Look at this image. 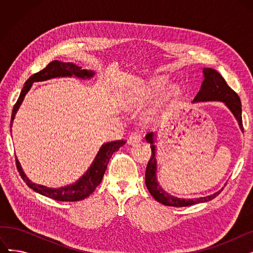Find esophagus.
<instances>
[{
  "mask_svg": "<svg viewBox=\"0 0 253 253\" xmlns=\"http://www.w3.org/2000/svg\"><path fill=\"white\" fill-rule=\"evenodd\" d=\"M141 139H142V135H141L140 132H133V133H132L128 138V143L129 144H135V143L139 142Z\"/></svg>",
  "mask_w": 253,
  "mask_h": 253,
  "instance_id": "1",
  "label": "esophagus"
}]
</instances>
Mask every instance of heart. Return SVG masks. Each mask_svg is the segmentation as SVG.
Returning a JSON list of instances; mask_svg holds the SVG:
<instances>
[{"label": "heart", "instance_id": "b5f03b06", "mask_svg": "<svg viewBox=\"0 0 253 253\" xmlns=\"http://www.w3.org/2000/svg\"><path fill=\"white\" fill-rule=\"evenodd\" d=\"M151 90L148 87L140 86L134 89L125 98V106L127 109H136L148 101Z\"/></svg>", "mask_w": 253, "mask_h": 253}]
</instances>
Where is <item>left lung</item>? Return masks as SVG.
Here are the masks:
<instances>
[{
    "instance_id": "8db88e82",
    "label": "left lung",
    "mask_w": 253,
    "mask_h": 253,
    "mask_svg": "<svg viewBox=\"0 0 253 253\" xmlns=\"http://www.w3.org/2000/svg\"><path fill=\"white\" fill-rule=\"evenodd\" d=\"M204 80L202 82L201 88L197 93L193 102L199 101H221L228 106L229 110L232 112L234 117L238 121L239 127L241 131H244L243 123H242V109H241V100L238 96L237 93L229 87L227 82L221 75L213 69L205 68L203 69ZM155 133L150 132L145 135V139L151 144L152 156L145 170V185L151 193V195L155 198V200L160 202L166 206H173V207H185L191 206L197 203L207 202L217 197L220 192L223 190H219L218 192L201 198L196 199H180L177 197L172 196L165 192L161 185L159 184L157 180V160H156V145H155ZM225 187V185H224Z\"/></svg>"
}]
</instances>
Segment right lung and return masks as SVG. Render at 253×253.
Segmentation results:
<instances>
[{"label": "right lung", "instance_id": "1", "mask_svg": "<svg viewBox=\"0 0 253 253\" xmlns=\"http://www.w3.org/2000/svg\"><path fill=\"white\" fill-rule=\"evenodd\" d=\"M94 74L95 73L92 71L83 70L81 66H78L73 62H62L58 60L51 61L45 69L34 74L33 76L30 77V79L26 80V82L24 83V86L20 92V95L16 103L14 104V108H13L10 128L12 127L13 120L15 118V115L19 109L20 104L23 101L24 96L31 89L34 82H42L53 78L72 77V76L81 78V79H90L94 76ZM125 142H126L125 140H116V141L103 143L101 145V148L99 149L94 161L92 162L89 169L85 172V174L82 177H80L79 180H77L75 183L65 185V187H61L58 189L47 188L45 185L32 182L28 178V176L24 174V172L20 166L19 161L17 160V158H16V167L23 181L29 185V188L33 189L35 192L41 194L43 196H46L48 198H51L53 200H56V201H63V202L81 201L94 192L97 185L101 182V179L103 177L106 167H108L112 155L121 148L122 145H124Z\"/></svg>", "mask_w": 253, "mask_h": 253}]
</instances>
